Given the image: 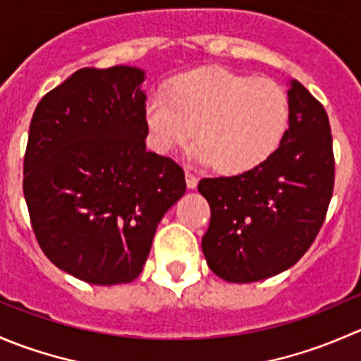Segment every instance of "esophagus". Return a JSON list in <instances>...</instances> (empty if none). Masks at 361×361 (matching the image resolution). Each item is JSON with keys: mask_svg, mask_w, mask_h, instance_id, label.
Segmentation results:
<instances>
[{"mask_svg": "<svg viewBox=\"0 0 361 361\" xmlns=\"http://www.w3.org/2000/svg\"><path fill=\"white\" fill-rule=\"evenodd\" d=\"M185 176H187V187L188 188L197 187V176H195V174H192L190 171H187V173H185Z\"/></svg>", "mask_w": 361, "mask_h": 361, "instance_id": "obj_1", "label": "esophagus"}]
</instances>
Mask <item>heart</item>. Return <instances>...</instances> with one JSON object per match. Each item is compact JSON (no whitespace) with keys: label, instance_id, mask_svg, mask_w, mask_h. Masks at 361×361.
I'll return each instance as SVG.
<instances>
[{"label":"heart","instance_id":"heart-1","mask_svg":"<svg viewBox=\"0 0 361 361\" xmlns=\"http://www.w3.org/2000/svg\"><path fill=\"white\" fill-rule=\"evenodd\" d=\"M148 141L169 154L197 134L192 157L224 174H243L271 157L290 122L285 89L228 69H199L155 90L145 104ZM198 133H195V127Z\"/></svg>","mask_w":361,"mask_h":361}]
</instances>
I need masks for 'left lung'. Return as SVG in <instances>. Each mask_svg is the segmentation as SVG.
<instances>
[{"instance_id":"obj_1","label":"left lung","mask_w":361,"mask_h":361,"mask_svg":"<svg viewBox=\"0 0 361 361\" xmlns=\"http://www.w3.org/2000/svg\"><path fill=\"white\" fill-rule=\"evenodd\" d=\"M288 101L290 127L264 164L199 181L211 207L204 257L225 281L253 283L286 271L311 248L325 221L336 180L329 115L297 80Z\"/></svg>"}]
</instances>
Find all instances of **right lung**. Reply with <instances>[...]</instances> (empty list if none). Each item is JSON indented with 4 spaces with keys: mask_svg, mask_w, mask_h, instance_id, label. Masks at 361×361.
Here are the masks:
<instances>
[{
    "mask_svg": "<svg viewBox=\"0 0 361 361\" xmlns=\"http://www.w3.org/2000/svg\"><path fill=\"white\" fill-rule=\"evenodd\" d=\"M143 80L133 66L78 69L42 97L29 126L23 188L36 241L90 285L134 281L187 190L180 164L147 150Z\"/></svg>",
    "mask_w": 361,
    "mask_h": 361,
    "instance_id": "add662e5",
    "label": "right lung"
}]
</instances>
